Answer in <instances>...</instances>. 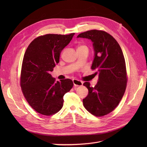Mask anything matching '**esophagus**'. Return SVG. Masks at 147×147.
Here are the masks:
<instances>
[{
    "label": "esophagus",
    "instance_id": "34e87169",
    "mask_svg": "<svg viewBox=\"0 0 147 147\" xmlns=\"http://www.w3.org/2000/svg\"><path fill=\"white\" fill-rule=\"evenodd\" d=\"M73 83L75 87H78V86H80L83 85V82L78 80H76V79L73 80Z\"/></svg>",
    "mask_w": 147,
    "mask_h": 147
}]
</instances>
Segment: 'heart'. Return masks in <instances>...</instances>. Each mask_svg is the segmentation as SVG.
Here are the masks:
<instances>
[{
	"mask_svg": "<svg viewBox=\"0 0 147 147\" xmlns=\"http://www.w3.org/2000/svg\"><path fill=\"white\" fill-rule=\"evenodd\" d=\"M78 49H86V50H88V48L86 45H78V48H77V50Z\"/></svg>",
	"mask_w": 147,
	"mask_h": 147,
	"instance_id": "b5f03b06",
	"label": "heart"
}]
</instances>
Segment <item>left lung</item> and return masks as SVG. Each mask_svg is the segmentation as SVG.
Listing matches in <instances>:
<instances>
[{
	"label": "left lung",
	"mask_w": 147,
	"mask_h": 147,
	"mask_svg": "<svg viewBox=\"0 0 147 147\" xmlns=\"http://www.w3.org/2000/svg\"><path fill=\"white\" fill-rule=\"evenodd\" d=\"M77 37L92 42L94 59L91 69L99 76L94 87L89 82L83 83L88 90L87 97L83 99V105L92 115L103 117L117 107L126 90L127 77L123 53L116 40L104 30H88Z\"/></svg>",
	"instance_id": "8db88e82"
}]
</instances>
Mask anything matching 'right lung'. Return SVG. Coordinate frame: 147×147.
Here are the masks:
<instances>
[{
    "mask_svg": "<svg viewBox=\"0 0 147 147\" xmlns=\"http://www.w3.org/2000/svg\"><path fill=\"white\" fill-rule=\"evenodd\" d=\"M69 35L46 34L35 38L26 50L20 84L28 104L37 112L50 116L63 106L64 95L72 88L70 79L56 81L50 72L59 62L61 51L72 39Z\"/></svg>",
    "mask_w": 147,
    "mask_h": 147,
    "instance_id": "add662e5",
    "label": "right lung"
}]
</instances>
